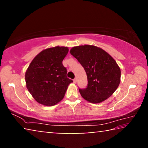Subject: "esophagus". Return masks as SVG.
I'll use <instances>...</instances> for the list:
<instances>
[{"label": "esophagus", "mask_w": 148, "mask_h": 148, "mask_svg": "<svg viewBox=\"0 0 148 148\" xmlns=\"http://www.w3.org/2000/svg\"><path fill=\"white\" fill-rule=\"evenodd\" d=\"M73 82H74V84H76V82H77V79H76V78H74V79H73Z\"/></svg>", "instance_id": "34e87169"}]
</instances>
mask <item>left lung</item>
<instances>
[{"mask_svg":"<svg viewBox=\"0 0 148 148\" xmlns=\"http://www.w3.org/2000/svg\"><path fill=\"white\" fill-rule=\"evenodd\" d=\"M71 53L84 67L87 76L86 88H79L82 97L91 103L109 98L121 78V70L116 61L104 50L89 45L72 47Z\"/></svg>","mask_w":148,"mask_h":148,"instance_id":"8db88e82","label":"left lung"}]
</instances>
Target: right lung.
Listing matches in <instances>:
<instances>
[{
    "mask_svg": "<svg viewBox=\"0 0 148 148\" xmlns=\"http://www.w3.org/2000/svg\"><path fill=\"white\" fill-rule=\"evenodd\" d=\"M69 52L67 47L44 49L34 57L25 73L27 88L36 101L53 106L63 99L69 85L73 82L66 76L62 61Z\"/></svg>",
    "mask_w": 148,
    "mask_h": 148,
    "instance_id": "add662e5",
    "label": "right lung"
}]
</instances>
